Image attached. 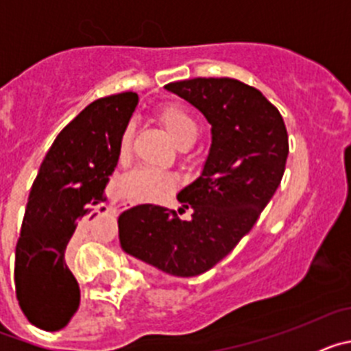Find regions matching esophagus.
Segmentation results:
<instances>
[{
    "instance_id": "obj_1",
    "label": "esophagus",
    "mask_w": 351,
    "mask_h": 351,
    "mask_svg": "<svg viewBox=\"0 0 351 351\" xmlns=\"http://www.w3.org/2000/svg\"><path fill=\"white\" fill-rule=\"evenodd\" d=\"M116 210H121V209H116Z\"/></svg>"
}]
</instances>
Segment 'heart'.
Wrapping results in <instances>:
<instances>
[{
  "label": "heart",
  "mask_w": 351,
  "mask_h": 351,
  "mask_svg": "<svg viewBox=\"0 0 351 351\" xmlns=\"http://www.w3.org/2000/svg\"><path fill=\"white\" fill-rule=\"evenodd\" d=\"M156 117L160 121V125L167 130L172 141L179 145V147H188L193 144L198 137L200 126L198 121L195 119L193 114L179 104H167L156 110ZM133 130L132 125L125 128V132L121 133L119 138V160L126 161L132 154V144H133ZM172 188V179L167 173L160 172V170L153 169H138L135 172L128 173L123 179L121 190L128 200L132 202H151V200H158L160 197L167 193Z\"/></svg>",
  "instance_id": "b5f03b06"
}]
</instances>
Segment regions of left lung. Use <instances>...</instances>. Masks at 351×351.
Returning <instances> with one entry per match:
<instances>
[{
  "label": "left lung",
  "mask_w": 351,
  "mask_h": 351,
  "mask_svg": "<svg viewBox=\"0 0 351 351\" xmlns=\"http://www.w3.org/2000/svg\"><path fill=\"white\" fill-rule=\"evenodd\" d=\"M209 121L213 144L202 173L179 191L186 222L142 204L121 214V247L172 276L191 278L221 262L253 228L285 173L288 133L280 110L247 84L197 77L165 86Z\"/></svg>",
  "instance_id": "obj_1"
}]
</instances>
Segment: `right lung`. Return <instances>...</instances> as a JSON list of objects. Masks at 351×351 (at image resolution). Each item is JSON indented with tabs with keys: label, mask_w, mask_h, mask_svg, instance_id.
<instances>
[{
	"label": "right lung",
	"mask_w": 351,
	"mask_h": 351,
	"mask_svg": "<svg viewBox=\"0 0 351 351\" xmlns=\"http://www.w3.org/2000/svg\"><path fill=\"white\" fill-rule=\"evenodd\" d=\"M138 104L137 93L93 101L56 137L40 165L15 247V295L35 327L60 330L80 304L66 250L104 202L119 160L121 133ZM104 210V207H100Z\"/></svg>",
	"instance_id": "1"
}]
</instances>
